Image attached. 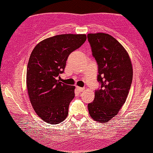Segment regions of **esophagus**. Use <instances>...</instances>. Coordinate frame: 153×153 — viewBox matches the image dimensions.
Returning <instances> with one entry per match:
<instances>
[{"mask_svg": "<svg viewBox=\"0 0 153 153\" xmlns=\"http://www.w3.org/2000/svg\"><path fill=\"white\" fill-rule=\"evenodd\" d=\"M76 89H77V90H78L79 92H82V91L85 90V88H80V87H78V86L76 87Z\"/></svg>", "mask_w": 153, "mask_h": 153, "instance_id": "obj_1", "label": "esophagus"}]
</instances>
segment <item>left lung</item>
<instances>
[{
    "label": "left lung",
    "mask_w": 153,
    "mask_h": 153,
    "mask_svg": "<svg viewBox=\"0 0 153 153\" xmlns=\"http://www.w3.org/2000/svg\"><path fill=\"white\" fill-rule=\"evenodd\" d=\"M93 57L98 65L94 101L88 104L90 117L97 122H108L125 103L133 80V68L123 46L105 33L88 34Z\"/></svg>",
    "instance_id": "1"
}]
</instances>
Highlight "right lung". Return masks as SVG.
Instances as JSON below:
<instances>
[{"label": "right lung", "mask_w": 153, "mask_h": 153, "mask_svg": "<svg viewBox=\"0 0 153 153\" xmlns=\"http://www.w3.org/2000/svg\"><path fill=\"white\" fill-rule=\"evenodd\" d=\"M85 34H60L46 39L31 53L27 69L30 100L39 117L51 124L63 121L75 97V86L59 82L68 57L80 48Z\"/></svg>", "instance_id": "1"}]
</instances>
